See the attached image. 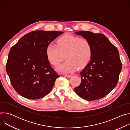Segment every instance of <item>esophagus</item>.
I'll use <instances>...</instances> for the list:
<instances>
[{
	"instance_id": "esophagus-1",
	"label": "esophagus",
	"mask_w": 130,
	"mask_h": 130,
	"mask_svg": "<svg viewBox=\"0 0 130 130\" xmlns=\"http://www.w3.org/2000/svg\"><path fill=\"white\" fill-rule=\"evenodd\" d=\"M64 76L66 77L67 78H70L72 76L70 75H64Z\"/></svg>"
}]
</instances>
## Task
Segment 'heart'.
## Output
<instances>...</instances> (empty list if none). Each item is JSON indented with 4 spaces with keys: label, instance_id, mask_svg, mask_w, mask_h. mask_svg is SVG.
<instances>
[{
    "label": "heart",
    "instance_id": "obj_1",
    "mask_svg": "<svg viewBox=\"0 0 130 130\" xmlns=\"http://www.w3.org/2000/svg\"><path fill=\"white\" fill-rule=\"evenodd\" d=\"M46 55L50 64L57 66L63 61L65 55L66 61L60 65L57 70L63 73L83 69L91 61L92 50L90 43L85 39L65 34L58 40L57 44L49 43L46 49Z\"/></svg>",
    "mask_w": 130,
    "mask_h": 130
}]
</instances>
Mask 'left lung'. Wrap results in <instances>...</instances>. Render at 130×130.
I'll return each instance as SVG.
<instances>
[{
	"mask_svg": "<svg viewBox=\"0 0 130 130\" xmlns=\"http://www.w3.org/2000/svg\"><path fill=\"white\" fill-rule=\"evenodd\" d=\"M76 34L89 41L92 55L89 63L80 73L81 84L75 91L86 100L102 98L117 84L122 68L118 50L101 33L81 31Z\"/></svg>",
	"mask_w": 130,
	"mask_h": 130,
	"instance_id": "8db88e82",
	"label": "left lung"
}]
</instances>
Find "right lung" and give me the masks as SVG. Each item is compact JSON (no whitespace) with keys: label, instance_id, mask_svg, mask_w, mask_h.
<instances>
[{"label":"right lung","instance_id":"1","mask_svg":"<svg viewBox=\"0 0 130 130\" xmlns=\"http://www.w3.org/2000/svg\"><path fill=\"white\" fill-rule=\"evenodd\" d=\"M60 31H33L27 33L10 49L6 70L18 94L39 99L49 93L60 75L47 60V45L62 34Z\"/></svg>","mask_w":130,"mask_h":130}]
</instances>
